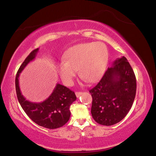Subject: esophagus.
<instances>
[{"instance_id":"obj_1","label":"esophagus","mask_w":156,"mask_h":156,"mask_svg":"<svg viewBox=\"0 0 156 156\" xmlns=\"http://www.w3.org/2000/svg\"><path fill=\"white\" fill-rule=\"evenodd\" d=\"M75 95L76 96V98H80V97L82 95V92H76Z\"/></svg>"}]
</instances>
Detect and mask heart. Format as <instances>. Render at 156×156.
I'll use <instances>...</instances> for the list:
<instances>
[{
    "label": "heart",
    "mask_w": 156,
    "mask_h": 156,
    "mask_svg": "<svg viewBox=\"0 0 156 156\" xmlns=\"http://www.w3.org/2000/svg\"><path fill=\"white\" fill-rule=\"evenodd\" d=\"M108 60V49L103 43H81L66 51L63 62L57 66V72L61 81L67 86L72 83L77 70L80 78L93 83L104 74Z\"/></svg>",
    "instance_id": "obj_1"
}]
</instances>
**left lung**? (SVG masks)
<instances>
[{
  "label": "left lung",
  "instance_id": "left-lung-1",
  "mask_svg": "<svg viewBox=\"0 0 156 156\" xmlns=\"http://www.w3.org/2000/svg\"><path fill=\"white\" fill-rule=\"evenodd\" d=\"M89 92L93 98L91 114L96 122L111 126L123 119L131 108L136 93V75L126 58L115 61Z\"/></svg>",
  "mask_w": 156,
  "mask_h": 156
}]
</instances>
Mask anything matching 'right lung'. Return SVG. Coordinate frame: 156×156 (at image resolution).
Listing matches in <instances>:
<instances>
[{
  "label": "right lung",
  "instance_id": "1",
  "mask_svg": "<svg viewBox=\"0 0 156 156\" xmlns=\"http://www.w3.org/2000/svg\"><path fill=\"white\" fill-rule=\"evenodd\" d=\"M38 52L39 48L32 51L18 70L15 80L17 98L25 113L36 124L47 129H57L66 124L70 119V106L76 99L75 93L57 83L49 98L40 103H35L26 100L19 88L20 73L36 57Z\"/></svg>",
  "mask_w": 156,
  "mask_h": 156
}]
</instances>
